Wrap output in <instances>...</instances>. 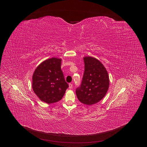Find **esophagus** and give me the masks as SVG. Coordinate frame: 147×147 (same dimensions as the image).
Returning a JSON list of instances; mask_svg holds the SVG:
<instances>
[{
	"instance_id": "esophagus-1",
	"label": "esophagus",
	"mask_w": 147,
	"mask_h": 147,
	"mask_svg": "<svg viewBox=\"0 0 147 147\" xmlns=\"http://www.w3.org/2000/svg\"><path fill=\"white\" fill-rule=\"evenodd\" d=\"M69 88H70V89H72V88H73V84H69Z\"/></svg>"
}]
</instances>
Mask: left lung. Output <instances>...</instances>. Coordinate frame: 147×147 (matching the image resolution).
<instances>
[{
	"label": "left lung",
	"mask_w": 147,
	"mask_h": 147,
	"mask_svg": "<svg viewBox=\"0 0 147 147\" xmlns=\"http://www.w3.org/2000/svg\"><path fill=\"white\" fill-rule=\"evenodd\" d=\"M85 70L81 86L76 89L78 99L91 105L99 102L106 95L109 87L108 71L102 63L91 56L84 57Z\"/></svg>",
	"instance_id": "1"
}]
</instances>
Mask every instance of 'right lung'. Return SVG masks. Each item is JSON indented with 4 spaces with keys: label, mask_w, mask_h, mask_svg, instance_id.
<instances>
[{
    "label": "right lung",
    "mask_w": 147,
    "mask_h": 147,
    "mask_svg": "<svg viewBox=\"0 0 147 147\" xmlns=\"http://www.w3.org/2000/svg\"><path fill=\"white\" fill-rule=\"evenodd\" d=\"M61 59L52 57L39 64L32 75V87L39 99L48 104L57 102L69 87L61 70Z\"/></svg>",
    "instance_id": "obj_1"
}]
</instances>
